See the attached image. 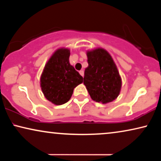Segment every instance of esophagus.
Returning <instances> with one entry per match:
<instances>
[{"instance_id": "esophagus-1", "label": "esophagus", "mask_w": 161, "mask_h": 161, "mask_svg": "<svg viewBox=\"0 0 161 161\" xmlns=\"http://www.w3.org/2000/svg\"><path fill=\"white\" fill-rule=\"evenodd\" d=\"M79 73H80V75L82 77L84 75V72H83V70H80V71H79Z\"/></svg>"}]
</instances>
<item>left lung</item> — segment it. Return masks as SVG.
Wrapping results in <instances>:
<instances>
[{
	"label": "left lung",
	"instance_id": "obj_1",
	"mask_svg": "<svg viewBox=\"0 0 161 161\" xmlns=\"http://www.w3.org/2000/svg\"><path fill=\"white\" fill-rule=\"evenodd\" d=\"M86 56L89 66L85 69L83 83L91 98L103 104L116 100L122 82L113 58L102 47L87 50Z\"/></svg>",
	"mask_w": 161,
	"mask_h": 161
}]
</instances>
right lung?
Returning <instances> with one entry per match:
<instances>
[{
  "label": "right lung",
  "instance_id": "add662e5",
  "mask_svg": "<svg viewBox=\"0 0 161 161\" xmlns=\"http://www.w3.org/2000/svg\"><path fill=\"white\" fill-rule=\"evenodd\" d=\"M69 56V48H58L48 59L42 72V91L45 98L54 105L68 102L75 88L83 83V77L70 64Z\"/></svg>",
  "mask_w": 161,
  "mask_h": 161
}]
</instances>
